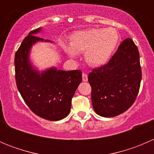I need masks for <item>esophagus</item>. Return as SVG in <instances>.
Here are the masks:
<instances>
[{
	"instance_id": "esophagus-1",
	"label": "esophagus",
	"mask_w": 154,
	"mask_h": 154,
	"mask_svg": "<svg viewBox=\"0 0 154 154\" xmlns=\"http://www.w3.org/2000/svg\"><path fill=\"white\" fill-rule=\"evenodd\" d=\"M82 78H83V81H88V76H87L86 73H83V74H82Z\"/></svg>"
}]
</instances>
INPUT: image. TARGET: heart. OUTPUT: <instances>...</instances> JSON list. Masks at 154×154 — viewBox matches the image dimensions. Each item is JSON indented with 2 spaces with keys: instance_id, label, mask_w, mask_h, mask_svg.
I'll use <instances>...</instances> for the list:
<instances>
[{
  "instance_id": "1",
  "label": "heart",
  "mask_w": 154,
  "mask_h": 154,
  "mask_svg": "<svg viewBox=\"0 0 154 154\" xmlns=\"http://www.w3.org/2000/svg\"><path fill=\"white\" fill-rule=\"evenodd\" d=\"M119 33L113 27L92 28L72 35L66 51L71 57L85 53V60L91 66H100L111 59L119 43Z\"/></svg>"
}]
</instances>
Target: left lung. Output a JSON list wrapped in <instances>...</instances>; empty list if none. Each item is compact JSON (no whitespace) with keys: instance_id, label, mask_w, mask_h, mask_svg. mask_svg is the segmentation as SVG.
<instances>
[{"instance_id":"1","label":"left lung","mask_w":154,"mask_h":154,"mask_svg":"<svg viewBox=\"0 0 154 154\" xmlns=\"http://www.w3.org/2000/svg\"><path fill=\"white\" fill-rule=\"evenodd\" d=\"M88 80L97 115L109 118L127 111L139 94L142 80L139 50L133 40H124L108 63L93 69Z\"/></svg>"}]
</instances>
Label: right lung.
Returning <instances> with one entry per match:
<instances>
[{"label": "right lung", "mask_w": 154, "mask_h": 154, "mask_svg": "<svg viewBox=\"0 0 154 154\" xmlns=\"http://www.w3.org/2000/svg\"><path fill=\"white\" fill-rule=\"evenodd\" d=\"M40 30L41 27L30 31L15 53V81L32 112L46 120L59 121L69 114L71 99L82 81V72L51 68L39 73L34 69L29 60L31 47L37 42H50L34 35Z\"/></svg>", "instance_id": "right-lung-1"}]
</instances>
